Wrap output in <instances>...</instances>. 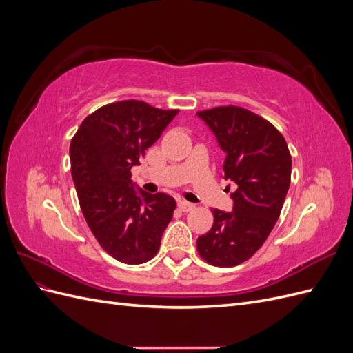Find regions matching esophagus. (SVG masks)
I'll use <instances>...</instances> for the list:
<instances>
[{
	"label": "esophagus",
	"mask_w": 353,
	"mask_h": 353,
	"mask_svg": "<svg viewBox=\"0 0 353 353\" xmlns=\"http://www.w3.org/2000/svg\"><path fill=\"white\" fill-rule=\"evenodd\" d=\"M178 208L183 210V212H190V210H193L196 206L193 205V203H190V201H185V200H179L178 201Z\"/></svg>",
	"instance_id": "esophagus-1"
}]
</instances>
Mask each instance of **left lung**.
<instances>
[{
    "mask_svg": "<svg viewBox=\"0 0 353 353\" xmlns=\"http://www.w3.org/2000/svg\"><path fill=\"white\" fill-rule=\"evenodd\" d=\"M227 153L223 178L232 181V212L213 209L212 228L197 239L203 261L231 268L250 259L268 239L290 187L292 154L283 134L240 105L197 112Z\"/></svg>",
    "mask_w": 353,
    "mask_h": 353,
    "instance_id": "left-lung-1",
    "label": "left lung"
}]
</instances>
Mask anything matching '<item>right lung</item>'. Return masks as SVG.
<instances>
[{
    "mask_svg": "<svg viewBox=\"0 0 353 353\" xmlns=\"http://www.w3.org/2000/svg\"><path fill=\"white\" fill-rule=\"evenodd\" d=\"M178 112L141 100L109 103L85 117L70 141L82 215L101 249L122 263L153 259L172 219L176 201L165 193L135 191L131 168L140 165Z\"/></svg>",
    "mask_w": 353,
    "mask_h": 353,
    "instance_id": "obj_1",
    "label": "right lung"
}]
</instances>
